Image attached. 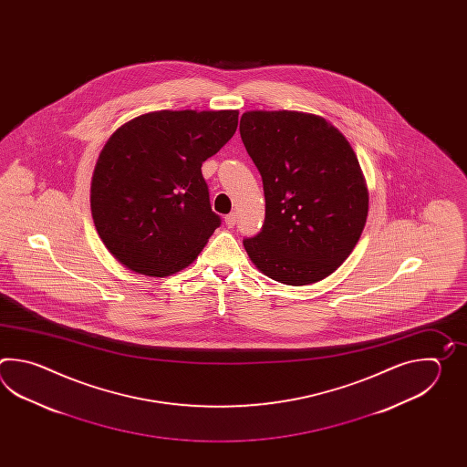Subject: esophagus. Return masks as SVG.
I'll use <instances>...</instances> for the list:
<instances>
[{"label":"esophagus","mask_w":467,"mask_h":467,"mask_svg":"<svg viewBox=\"0 0 467 467\" xmlns=\"http://www.w3.org/2000/svg\"><path fill=\"white\" fill-rule=\"evenodd\" d=\"M235 223H237V213H229V215L225 217V225H227L229 229H234Z\"/></svg>","instance_id":"obj_1"}]
</instances>
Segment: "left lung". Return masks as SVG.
<instances>
[{
	"mask_svg": "<svg viewBox=\"0 0 467 467\" xmlns=\"http://www.w3.org/2000/svg\"><path fill=\"white\" fill-rule=\"evenodd\" d=\"M240 137L265 195V222L244 238L267 277L307 285L350 255L366 225L368 195L358 157L326 119L298 111H247Z\"/></svg>",
	"mask_w": 467,
	"mask_h": 467,
	"instance_id": "obj_1",
	"label": "left lung"
}]
</instances>
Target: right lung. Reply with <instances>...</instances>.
Listing matches in <instances>:
<instances>
[{"instance_id":"obj_1","label":"right lung","mask_w":467,"mask_h":467,"mask_svg":"<svg viewBox=\"0 0 467 467\" xmlns=\"http://www.w3.org/2000/svg\"><path fill=\"white\" fill-rule=\"evenodd\" d=\"M237 125V109H161L109 137L91 180V213L113 257L151 277L171 275L197 258L222 223L202 163Z\"/></svg>"}]
</instances>
